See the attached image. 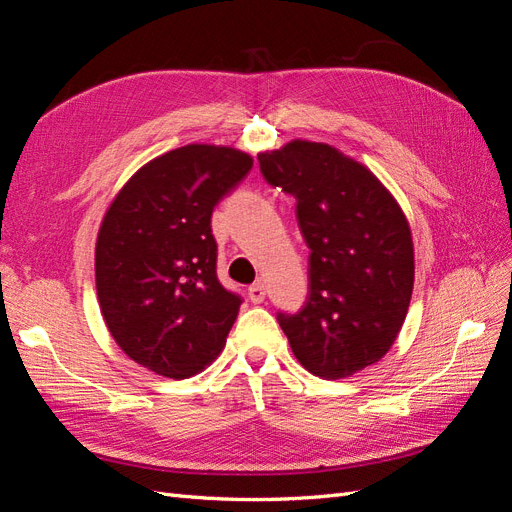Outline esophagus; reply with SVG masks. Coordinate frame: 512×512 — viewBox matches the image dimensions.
<instances>
[{
	"instance_id": "34e87169",
	"label": "esophagus",
	"mask_w": 512,
	"mask_h": 512,
	"mask_svg": "<svg viewBox=\"0 0 512 512\" xmlns=\"http://www.w3.org/2000/svg\"><path fill=\"white\" fill-rule=\"evenodd\" d=\"M247 294H250V301L252 303H262L265 301V284L262 282H254L250 288H247Z\"/></svg>"
}]
</instances>
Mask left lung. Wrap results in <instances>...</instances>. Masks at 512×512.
I'll return each instance as SVG.
<instances>
[{
	"label": "left lung",
	"instance_id": "left-lung-1",
	"mask_svg": "<svg viewBox=\"0 0 512 512\" xmlns=\"http://www.w3.org/2000/svg\"><path fill=\"white\" fill-rule=\"evenodd\" d=\"M271 188L297 200L309 247L299 312H277L294 356L320 378L380 361L406 320L414 286L412 235L395 198L365 166L324 143L292 141L258 156Z\"/></svg>",
	"mask_w": 512,
	"mask_h": 512
}]
</instances>
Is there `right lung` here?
<instances>
[{"instance_id": "1", "label": "right lung", "mask_w": 512, "mask_h": 512, "mask_svg": "<svg viewBox=\"0 0 512 512\" xmlns=\"http://www.w3.org/2000/svg\"><path fill=\"white\" fill-rule=\"evenodd\" d=\"M252 170L230 147L188 145L151 160L108 207L96 288L108 331L132 361L183 380L226 344L243 297L218 280L211 215Z\"/></svg>"}]
</instances>
